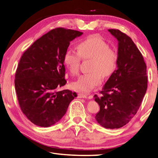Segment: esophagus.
<instances>
[{"mask_svg":"<svg viewBox=\"0 0 158 158\" xmlns=\"http://www.w3.org/2000/svg\"><path fill=\"white\" fill-rule=\"evenodd\" d=\"M78 98H88V96L84 94H83L82 92H79L78 94Z\"/></svg>","mask_w":158,"mask_h":158,"instance_id":"esophagus-1","label":"esophagus"}]
</instances>
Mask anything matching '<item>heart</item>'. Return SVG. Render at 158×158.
<instances>
[{
    "label": "heart",
    "instance_id": "obj_1",
    "mask_svg": "<svg viewBox=\"0 0 158 158\" xmlns=\"http://www.w3.org/2000/svg\"><path fill=\"white\" fill-rule=\"evenodd\" d=\"M81 58L92 59L91 72L83 74L73 83L75 89L89 93L102 81V77H109L115 71L118 62V54L115 49L97 36H92L78 45V52L67 49L64 55V64L72 74L79 71Z\"/></svg>",
    "mask_w": 158,
    "mask_h": 158
}]
</instances>
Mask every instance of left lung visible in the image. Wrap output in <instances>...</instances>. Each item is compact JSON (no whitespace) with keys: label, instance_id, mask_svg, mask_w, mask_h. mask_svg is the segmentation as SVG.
I'll return each mask as SVG.
<instances>
[{"label":"left lung","instance_id":"obj_1","mask_svg":"<svg viewBox=\"0 0 158 158\" xmlns=\"http://www.w3.org/2000/svg\"><path fill=\"white\" fill-rule=\"evenodd\" d=\"M108 31L118 42V62L102 96H94L100 106L95 119L105 128L117 129L128 123L141 105L147 88V66L132 39L119 30Z\"/></svg>","mask_w":158,"mask_h":158}]
</instances>
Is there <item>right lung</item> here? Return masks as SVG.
<instances>
[{
    "mask_svg": "<svg viewBox=\"0 0 158 158\" xmlns=\"http://www.w3.org/2000/svg\"><path fill=\"white\" fill-rule=\"evenodd\" d=\"M82 35L62 28L52 30L21 57L15 73V91L23 113L35 125L49 127L58 122L77 96L75 92L58 89L66 83L64 55L70 42Z\"/></svg>",
    "mask_w": 158,
    "mask_h": 158,
    "instance_id": "obj_1",
    "label": "right lung"
}]
</instances>
